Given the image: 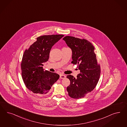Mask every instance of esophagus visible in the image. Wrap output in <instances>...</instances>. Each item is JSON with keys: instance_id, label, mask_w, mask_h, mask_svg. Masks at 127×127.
<instances>
[{"instance_id": "34e87169", "label": "esophagus", "mask_w": 127, "mask_h": 127, "mask_svg": "<svg viewBox=\"0 0 127 127\" xmlns=\"http://www.w3.org/2000/svg\"><path fill=\"white\" fill-rule=\"evenodd\" d=\"M66 78V76L64 75H63V74H60V78L61 79H64Z\"/></svg>"}]
</instances>
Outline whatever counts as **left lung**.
<instances>
[{
    "label": "left lung",
    "instance_id": "8db88e82",
    "mask_svg": "<svg viewBox=\"0 0 127 127\" xmlns=\"http://www.w3.org/2000/svg\"><path fill=\"white\" fill-rule=\"evenodd\" d=\"M63 39L72 50L71 63L78 64L80 70L77 78L71 75L67 76L70 80V86L67 87L68 95L72 98H84L95 88L100 75L94 46L85 39L66 36Z\"/></svg>",
    "mask_w": 127,
    "mask_h": 127
}]
</instances>
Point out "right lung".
I'll return each mask as SVG.
<instances>
[{"instance_id":"obj_1","label":"right lung","mask_w":127,"mask_h":127,"mask_svg":"<svg viewBox=\"0 0 127 127\" xmlns=\"http://www.w3.org/2000/svg\"><path fill=\"white\" fill-rule=\"evenodd\" d=\"M64 36L62 34L42 35L26 49L21 63L22 78L28 89L38 95H45L49 92L59 75L44 70L43 63L49 58L51 48Z\"/></svg>"}]
</instances>
